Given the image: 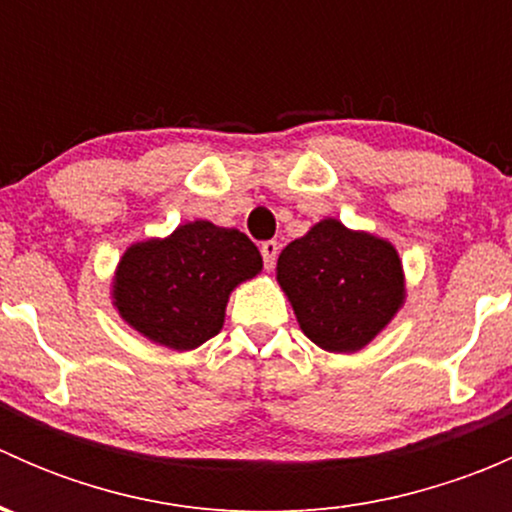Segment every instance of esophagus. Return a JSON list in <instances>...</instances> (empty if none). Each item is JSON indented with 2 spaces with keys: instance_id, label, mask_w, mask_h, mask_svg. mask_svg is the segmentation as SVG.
I'll return each instance as SVG.
<instances>
[{
  "instance_id": "esophagus-1",
  "label": "esophagus",
  "mask_w": 512,
  "mask_h": 512,
  "mask_svg": "<svg viewBox=\"0 0 512 512\" xmlns=\"http://www.w3.org/2000/svg\"><path fill=\"white\" fill-rule=\"evenodd\" d=\"M260 252H262V262H265V270H272V267H275V262H277V252H280V245H277L275 240H267V242H262Z\"/></svg>"
}]
</instances>
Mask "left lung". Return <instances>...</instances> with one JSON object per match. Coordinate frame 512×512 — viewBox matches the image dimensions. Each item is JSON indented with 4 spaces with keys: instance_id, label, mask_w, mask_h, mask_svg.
Segmentation results:
<instances>
[{
    "instance_id": "obj_1",
    "label": "left lung",
    "mask_w": 512,
    "mask_h": 512,
    "mask_svg": "<svg viewBox=\"0 0 512 512\" xmlns=\"http://www.w3.org/2000/svg\"><path fill=\"white\" fill-rule=\"evenodd\" d=\"M302 332L327 352H359L406 299L404 267L389 240L324 218L277 260Z\"/></svg>"
}]
</instances>
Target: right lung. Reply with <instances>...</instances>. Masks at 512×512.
<instances>
[{
    "label": "right lung",
    "mask_w": 512,
    "mask_h": 512,
    "mask_svg": "<svg viewBox=\"0 0 512 512\" xmlns=\"http://www.w3.org/2000/svg\"><path fill=\"white\" fill-rule=\"evenodd\" d=\"M260 270L262 255L245 232L195 220L123 252L113 307L151 342L190 352L223 329L230 292Z\"/></svg>",
    "instance_id": "add662e5"
}]
</instances>
